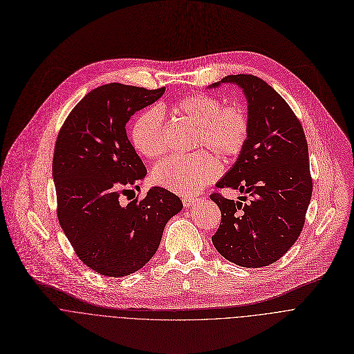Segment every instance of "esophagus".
Listing matches in <instances>:
<instances>
[{"instance_id":"esophagus-1","label":"esophagus","mask_w":354,"mask_h":354,"mask_svg":"<svg viewBox=\"0 0 354 354\" xmlns=\"http://www.w3.org/2000/svg\"><path fill=\"white\" fill-rule=\"evenodd\" d=\"M196 201H197L196 197H183V198H182V203H183L185 207H190V205H193Z\"/></svg>"}]
</instances>
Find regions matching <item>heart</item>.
<instances>
[{"mask_svg": "<svg viewBox=\"0 0 354 354\" xmlns=\"http://www.w3.org/2000/svg\"><path fill=\"white\" fill-rule=\"evenodd\" d=\"M171 111L194 125L192 149H207L229 160L241 154L249 133L250 118L241 104H226L214 94L193 93L176 100ZM135 150L147 158L167 153L162 113L158 108L140 112L131 127ZM219 172L218 161L207 151L169 157L153 169L156 185L176 194L192 196L208 185Z\"/></svg>", "mask_w": 354, "mask_h": 354, "instance_id": "b5f03b06", "label": "heart"}]
</instances>
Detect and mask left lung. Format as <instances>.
<instances>
[{
	"label": "left lung",
	"instance_id": "1",
	"mask_svg": "<svg viewBox=\"0 0 354 354\" xmlns=\"http://www.w3.org/2000/svg\"><path fill=\"white\" fill-rule=\"evenodd\" d=\"M221 82L236 83L245 90L250 133L236 164L216 187L239 189L250 201L212 193L221 223L211 241L230 263L267 267L293 246L306 221L313 193L306 135L289 104L263 79L229 75Z\"/></svg>",
	"mask_w": 354,
	"mask_h": 354
}]
</instances>
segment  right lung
Here are the masks:
<instances>
[{"label":"right lung","instance_id":"add662e5","mask_svg":"<svg viewBox=\"0 0 354 354\" xmlns=\"http://www.w3.org/2000/svg\"><path fill=\"white\" fill-rule=\"evenodd\" d=\"M164 91L100 86L75 105L58 132L53 158L57 216L76 256L104 277H127L146 266L167 222L183 207L176 194L158 186L120 204L147 174L127 122Z\"/></svg>","mask_w":354,"mask_h":354}]
</instances>
